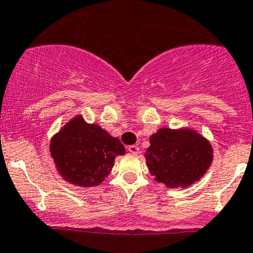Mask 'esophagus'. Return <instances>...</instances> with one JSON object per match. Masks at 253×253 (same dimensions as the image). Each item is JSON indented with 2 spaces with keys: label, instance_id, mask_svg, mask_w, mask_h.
<instances>
[{
  "label": "esophagus",
  "instance_id": "obj_1",
  "mask_svg": "<svg viewBox=\"0 0 253 253\" xmlns=\"http://www.w3.org/2000/svg\"><path fill=\"white\" fill-rule=\"evenodd\" d=\"M128 152H129V153H132V154H138L139 153V148L133 144V146L128 147Z\"/></svg>",
  "mask_w": 253,
  "mask_h": 253
}]
</instances>
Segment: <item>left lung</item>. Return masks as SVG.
Returning a JSON list of instances; mask_svg holds the SVG:
<instances>
[{"instance_id": "left-lung-1", "label": "left lung", "mask_w": 253, "mask_h": 253, "mask_svg": "<svg viewBox=\"0 0 253 253\" xmlns=\"http://www.w3.org/2000/svg\"><path fill=\"white\" fill-rule=\"evenodd\" d=\"M144 153L154 180L168 188H186L200 180L214 158L211 143L189 127L158 129Z\"/></svg>"}]
</instances>
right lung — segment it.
I'll list each match as a JSON object with an SVG mask.
<instances>
[{"label": "right lung", "mask_w": 253, "mask_h": 253, "mask_svg": "<svg viewBox=\"0 0 253 253\" xmlns=\"http://www.w3.org/2000/svg\"><path fill=\"white\" fill-rule=\"evenodd\" d=\"M49 151L61 178L83 188L102 183L111 171L115 158L126 153L119 138L99 125L87 124L82 115L51 137Z\"/></svg>", "instance_id": "add662e5"}]
</instances>
